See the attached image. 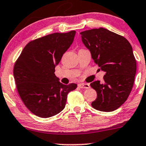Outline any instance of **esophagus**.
<instances>
[{
  "label": "esophagus",
  "mask_w": 146,
  "mask_h": 146,
  "mask_svg": "<svg viewBox=\"0 0 146 146\" xmlns=\"http://www.w3.org/2000/svg\"><path fill=\"white\" fill-rule=\"evenodd\" d=\"M79 87L82 88V89H89L90 88V84H86V83H80V84H78Z\"/></svg>",
  "instance_id": "esophagus-1"
}]
</instances>
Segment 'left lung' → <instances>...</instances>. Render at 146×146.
Returning <instances> with one entry per match:
<instances>
[{"mask_svg":"<svg viewBox=\"0 0 146 146\" xmlns=\"http://www.w3.org/2000/svg\"><path fill=\"white\" fill-rule=\"evenodd\" d=\"M80 35L91 58L105 73L103 83L97 80L90 84L97 93L91 106L98 111H114L127 100L134 84L137 63L132 46L125 37L105 28Z\"/></svg>","mask_w":146,"mask_h":146,"instance_id":"obj_1","label":"left lung"}]
</instances>
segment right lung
I'll list each match as a JSON object with an SVG mask.
<instances>
[{"instance_id":"1","label":"right lung","mask_w":146,"mask_h":146,"mask_svg":"<svg viewBox=\"0 0 146 146\" xmlns=\"http://www.w3.org/2000/svg\"><path fill=\"white\" fill-rule=\"evenodd\" d=\"M76 31L53 33L29 42L14 67L18 93L33 113L49 118L64 109L67 95L77 84L65 85L55 75V68L73 42Z\"/></svg>"}]
</instances>
